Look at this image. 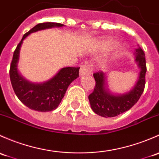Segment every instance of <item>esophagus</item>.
Returning <instances> with one entry per match:
<instances>
[{"mask_svg": "<svg viewBox=\"0 0 159 159\" xmlns=\"http://www.w3.org/2000/svg\"><path fill=\"white\" fill-rule=\"evenodd\" d=\"M91 65L84 64L81 66L80 70V76H83L85 75H88L91 71Z\"/></svg>", "mask_w": 159, "mask_h": 159, "instance_id": "obj_1", "label": "esophagus"}]
</instances>
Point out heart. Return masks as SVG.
I'll return each mask as SVG.
<instances>
[{
	"label": "heart",
	"instance_id": "1",
	"mask_svg": "<svg viewBox=\"0 0 159 159\" xmlns=\"http://www.w3.org/2000/svg\"><path fill=\"white\" fill-rule=\"evenodd\" d=\"M116 41L114 40L109 38H102V40H99V47L102 50H109L111 48H112L114 45H115ZM117 53H122V47H119L117 48Z\"/></svg>",
	"mask_w": 159,
	"mask_h": 159
}]
</instances>
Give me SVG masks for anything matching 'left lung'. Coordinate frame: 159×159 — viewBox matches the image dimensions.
<instances>
[{
	"mask_svg": "<svg viewBox=\"0 0 159 159\" xmlns=\"http://www.w3.org/2000/svg\"><path fill=\"white\" fill-rule=\"evenodd\" d=\"M135 62L139 72L138 79L132 89L122 94H114L107 88L106 75L103 72H98L93 74L96 80L94 90L89 96L91 109L97 115L102 117H115L129 110L134 106L144 91L145 84V53L139 46L134 53Z\"/></svg>",
	"mask_w": 159,
	"mask_h": 159,
	"instance_id": "8db88e82",
	"label": "left lung"
}]
</instances>
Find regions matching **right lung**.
<instances>
[{"instance_id":"right-lung-1","label":"right lung","mask_w":159,"mask_h":159,"mask_svg":"<svg viewBox=\"0 0 159 159\" xmlns=\"http://www.w3.org/2000/svg\"><path fill=\"white\" fill-rule=\"evenodd\" d=\"M63 26L53 22L38 24L24 34L14 51L10 68V79L16 96L29 109L38 112L54 110L64 97L70 83L79 77L80 67H63L49 80L43 83H32L21 76L17 69L21 46L27 36L39 30Z\"/></svg>"}]
</instances>
